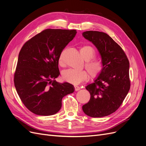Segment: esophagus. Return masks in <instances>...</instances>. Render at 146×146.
<instances>
[{
  "mask_svg": "<svg viewBox=\"0 0 146 146\" xmlns=\"http://www.w3.org/2000/svg\"><path fill=\"white\" fill-rule=\"evenodd\" d=\"M74 88H75V91H76L80 90V88L79 87V86H76V85L74 86Z\"/></svg>",
  "mask_w": 146,
  "mask_h": 146,
  "instance_id": "34e87169",
  "label": "esophagus"
}]
</instances>
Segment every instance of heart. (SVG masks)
Returning <instances> with one entry per match:
<instances>
[{
	"mask_svg": "<svg viewBox=\"0 0 146 146\" xmlns=\"http://www.w3.org/2000/svg\"><path fill=\"white\" fill-rule=\"evenodd\" d=\"M80 54L86 61L85 68L92 77H96L103 70V64L99 60L92 58L95 56V50L92 47L85 45L80 47ZM59 64H63L62 57L58 60ZM88 74L85 70H76L69 69L66 70L63 73V78L66 82L73 84H77L85 80L88 78Z\"/></svg>",
	"mask_w": 146,
	"mask_h": 146,
	"instance_id": "1",
	"label": "heart"
}]
</instances>
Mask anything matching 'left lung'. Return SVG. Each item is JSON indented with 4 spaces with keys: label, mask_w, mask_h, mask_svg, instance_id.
<instances>
[{
    "label": "left lung",
    "mask_w": 146,
    "mask_h": 146,
    "mask_svg": "<svg viewBox=\"0 0 146 146\" xmlns=\"http://www.w3.org/2000/svg\"><path fill=\"white\" fill-rule=\"evenodd\" d=\"M82 35L98 48L103 64L94 83L86 86L91 98L83 105V111L92 117L107 116L119 108L129 91V61L121 46L107 33L86 31Z\"/></svg>",
    "instance_id": "obj_1"
}]
</instances>
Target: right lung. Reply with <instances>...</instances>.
I'll use <instances>...</instances> for the list:
<instances>
[{
  "label": "right lung",
  "instance_id": "right-lung-1",
  "mask_svg": "<svg viewBox=\"0 0 146 146\" xmlns=\"http://www.w3.org/2000/svg\"><path fill=\"white\" fill-rule=\"evenodd\" d=\"M76 33V30L46 29L21 48L14 83L21 101L33 113L53 115L61 109L63 97L74 91L71 84L60 83L55 79L60 74L61 52Z\"/></svg>",
  "mask_w": 146,
  "mask_h": 146
}]
</instances>
